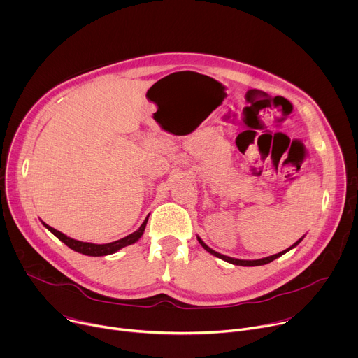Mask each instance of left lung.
Segmentation results:
<instances>
[{"label": "left lung", "mask_w": 358, "mask_h": 358, "mask_svg": "<svg viewBox=\"0 0 358 358\" xmlns=\"http://www.w3.org/2000/svg\"><path fill=\"white\" fill-rule=\"evenodd\" d=\"M304 236H301L299 241H296L290 248H287L286 250H282V252H279V253H275V255H272V257H266V258H262V259H255V261H245V259H236V258H231V257H227V255H221L220 252H215L214 249H211L207 243H203V241L199 238V236H196V239H198V242L201 243V246L206 249L207 252H210L211 255H214V257H217V258H220V259H222V261H225V262H228V264H232V265H238V266H261V265H266V264H271L272 261H275L276 258H279V257H282L283 253H286V252H289L290 249H293L294 246H297L300 242H301V239H303Z\"/></svg>", "instance_id": "8db88e82"}]
</instances>
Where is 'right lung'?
<instances>
[{
  "instance_id": "right-lung-1",
  "label": "right lung",
  "mask_w": 358,
  "mask_h": 358,
  "mask_svg": "<svg viewBox=\"0 0 358 358\" xmlns=\"http://www.w3.org/2000/svg\"><path fill=\"white\" fill-rule=\"evenodd\" d=\"M147 221H148V217L144 220V222L140 225V228H138L137 231H134L133 234H130V235H127V236H124V238H122V239H119V241L109 242V243H101V245L72 239V238L66 236L65 234L57 231L55 228L46 225L45 222H42V224H43V227H45L46 229H49L59 241H62L66 246H69V248L73 249L75 252L87 255V257H105V255H112V253L117 252L119 249H122V248H124V246H129V245L137 242V241L141 238V235L144 234Z\"/></svg>"
}]
</instances>
